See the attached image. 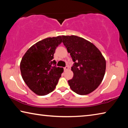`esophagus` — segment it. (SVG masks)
<instances>
[{
    "mask_svg": "<svg viewBox=\"0 0 128 128\" xmlns=\"http://www.w3.org/2000/svg\"><path fill=\"white\" fill-rule=\"evenodd\" d=\"M64 69L65 71L68 70V69H69V67H68V66H66V67H65V68H64Z\"/></svg>",
    "mask_w": 128,
    "mask_h": 128,
    "instance_id": "34e87169",
    "label": "esophagus"
}]
</instances>
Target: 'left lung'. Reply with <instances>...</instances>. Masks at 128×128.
Here are the masks:
<instances>
[{"mask_svg":"<svg viewBox=\"0 0 128 128\" xmlns=\"http://www.w3.org/2000/svg\"><path fill=\"white\" fill-rule=\"evenodd\" d=\"M62 43L74 62L73 77L68 81L77 94H90L101 84L106 72V62L100 50L89 41L76 36H62Z\"/></svg>","mask_w":128,"mask_h":128,"instance_id":"1","label":"left lung"}]
</instances>
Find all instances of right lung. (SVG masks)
<instances>
[{
	"mask_svg": "<svg viewBox=\"0 0 128 128\" xmlns=\"http://www.w3.org/2000/svg\"><path fill=\"white\" fill-rule=\"evenodd\" d=\"M62 42L61 36L39 41L28 50L21 60L22 79L36 95H45L52 92L63 72L64 69L55 66L56 62L52 60L56 47Z\"/></svg>",
	"mask_w": 128,
	"mask_h": 128,
	"instance_id": "add662e5",
	"label": "right lung"
}]
</instances>
